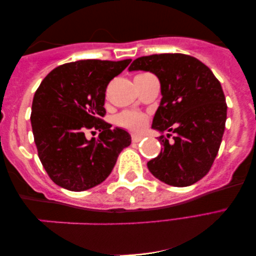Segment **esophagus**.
I'll use <instances>...</instances> for the list:
<instances>
[{"label":"esophagus","instance_id":"1","mask_svg":"<svg viewBox=\"0 0 256 256\" xmlns=\"http://www.w3.org/2000/svg\"><path fill=\"white\" fill-rule=\"evenodd\" d=\"M143 140V136H140V135H134L132 137V143H140V142Z\"/></svg>","mask_w":256,"mask_h":256}]
</instances>
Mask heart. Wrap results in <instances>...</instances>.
<instances>
[{"label":"heart","instance_id":"b5f03b06","mask_svg":"<svg viewBox=\"0 0 256 256\" xmlns=\"http://www.w3.org/2000/svg\"><path fill=\"white\" fill-rule=\"evenodd\" d=\"M143 76V74H140ZM146 116L138 112H122L116 116V124L130 132H140L145 126Z\"/></svg>","mask_w":256,"mask_h":256}]
</instances>
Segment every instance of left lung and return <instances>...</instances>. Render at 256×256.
Here are the masks:
<instances>
[{"mask_svg": "<svg viewBox=\"0 0 256 256\" xmlns=\"http://www.w3.org/2000/svg\"><path fill=\"white\" fill-rule=\"evenodd\" d=\"M132 70L158 78L162 100L152 128L171 132L158 138L162 150L148 162V170L170 186L192 185L210 171L222 140L227 103L220 82L203 62L182 53L140 56Z\"/></svg>", "mask_w": 256, "mask_h": 256, "instance_id": "8db88e82", "label": "left lung"}]
</instances>
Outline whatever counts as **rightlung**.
<instances>
[{"mask_svg": "<svg viewBox=\"0 0 256 256\" xmlns=\"http://www.w3.org/2000/svg\"><path fill=\"white\" fill-rule=\"evenodd\" d=\"M80 60L53 69L34 95L30 121L38 158L56 185L72 192L108 178L132 137L103 120L106 87L130 64ZM100 132L88 141L87 131Z\"/></svg>", "mask_w": 256, "mask_h": 256, "instance_id": "obj_1", "label": "right lung"}]
</instances>
